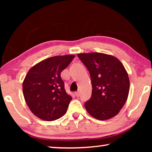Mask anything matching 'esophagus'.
Masks as SVG:
<instances>
[{"label":"esophagus","instance_id":"1","mask_svg":"<svg viewBox=\"0 0 152 152\" xmlns=\"http://www.w3.org/2000/svg\"><path fill=\"white\" fill-rule=\"evenodd\" d=\"M75 95H76L77 97H78L80 96V92L79 91L78 92H75Z\"/></svg>","mask_w":152,"mask_h":152}]
</instances>
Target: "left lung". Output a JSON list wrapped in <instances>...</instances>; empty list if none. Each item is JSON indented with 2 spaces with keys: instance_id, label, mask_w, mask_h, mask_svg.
Masks as SVG:
<instances>
[{
  "instance_id": "left-lung-1",
  "label": "left lung",
  "mask_w": 152,
  "mask_h": 152,
  "mask_svg": "<svg viewBox=\"0 0 152 152\" xmlns=\"http://www.w3.org/2000/svg\"><path fill=\"white\" fill-rule=\"evenodd\" d=\"M78 57L89 71L92 82V96L84 104L87 112L98 120L115 117L124 106L129 92L124 66L115 56L102 53H82Z\"/></svg>"
}]
</instances>
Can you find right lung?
Instances as JSON below:
<instances>
[{
    "mask_svg": "<svg viewBox=\"0 0 152 152\" xmlns=\"http://www.w3.org/2000/svg\"><path fill=\"white\" fill-rule=\"evenodd\" d=\"M75 57L53 56L35 64L23 82L25 102L39 119L51 121L65 115L72 98L66 93L60 74Z\"/></svg>",
    "mask_w": 152,
    "mask_h": 152,
    "instance_id": "add662e5",
    "label": "right lung"
}]
</instances>
